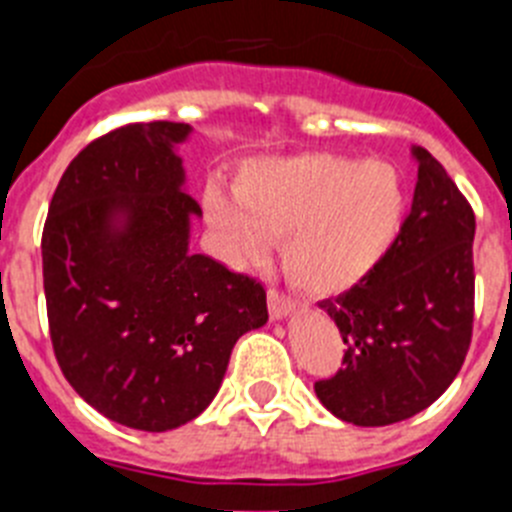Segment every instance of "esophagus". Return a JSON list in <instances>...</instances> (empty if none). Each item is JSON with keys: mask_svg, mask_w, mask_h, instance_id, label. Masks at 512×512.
<instances>
[{"mask_svg": "<svg viewBox=\"0 0 512 512\" xmlns=\"http://www.w3.org/2000/svg\"><path fill=\"white\" fill-rule=\"evenodd\" d=\"M292 310H295V302L289 300V297H284L282 292H277V289H269V312H271V318L282 320V318H287V315Z\"/></svg>", "mask_w": 512, "mask_h": 512, "instance_id": "1", "label": "esophagus"}]
</instances>
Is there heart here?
<instances>
[{
    "mask_svg": "<svg viewBox=\"0 0 512 512\" xmlns=\"http://www.w3.org/2000/svg\"><path fill=\"white\" fill-rule=\"evenodd\" d=\"M235 202L207 189L205 210L230 261L256 266L282 241L284 274L297 289L333 297L364 282L395 246L405 187L382 161L300 153L241 171Z\"/></svg>",
    "mask_w": 512,
    "mask_h": 512,
    "instance_id": "obj_1",
    "label": "heart"
}]
</instances>
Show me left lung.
Segmentation results:
<instances>
[{
  "label": "left lung",
  "instance_id": "8db88e82",
  "mask_svg": "<svg viewBox=\"0 0 512 512\" xmlns=\"http://www.w3.org/2000/svg\"><path fill=\"white\" fill-rule=\"evenodd\" d=\"M413 207L382 264L320 307L346 343L343 369L315 382L336 418L392 425L446 392L472 343L474 212L425 148Z\"/></svg>",
  "mask_w": 512,
  "mask_h": 512
}]
</instances>
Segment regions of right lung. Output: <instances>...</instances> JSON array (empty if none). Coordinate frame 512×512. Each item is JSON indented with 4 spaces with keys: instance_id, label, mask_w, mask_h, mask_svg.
Here are the masks:
<instances>
[{
    "instance_id": "right-lung-1",
    "label": "right lung",
    "mask_w": 512,
    "mask_h": 512,
    "mask_svg": "<svg viewBox=\"0 0 512 512\" xmlns=\"http://www.w3.org/2000/svg\"><path fill=\"white\" fill-rule=\"evenodd\" d=\"M184 122L122 125L63 171L43 287L63 377L104 418L171 431L217 395L235 341L269 320L261 282L189 251Z\"/></svg>"
}]
</instances>
